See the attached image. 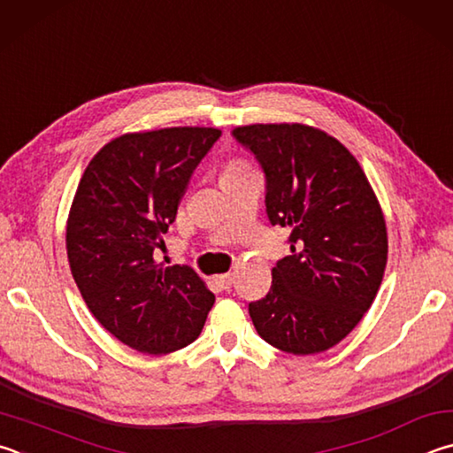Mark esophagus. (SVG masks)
<instances>
[{
  "label": "esophagus",
  "mask_w": 453,
  "mask_h": 453,
  "mask_svg": "<svg viewBox=\"0 0 453 453\" xmlns=\"http://www.w3.org/2000/svg\"><path fill=\"white\" fill-rule=\"evenodd\" d=\"M214 282H217L222 290H228V288L233 287V282H234V274L233 273L219 274V276H214Z\"/></svg>",
  "instance_id": "1"
}]
</instances>
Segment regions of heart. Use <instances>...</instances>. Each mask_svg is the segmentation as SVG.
<instances>
[{"label":"heart","instance_id":"b5f03b06","mask_svg":"<svg viewBox=\"0 0 453 453\" xmlns=\"http://www.w3.org/2000/svg\"><path fill=\"white\" fill-rule=\"evenodd\" d=\"M239 166H241V165H236V163H233L231 166H228V169H239Z\"/></svg>","mask_w":453,"mask_h":453}]
</instances>
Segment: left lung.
Returning <instances> with one entry per match:
<instances>
[{
	"mask_svg": "<svg viewBox=\"0 0 453 453\" xmlns=\"http://www.w3.org/2000/svg\"><path fill=\"white\" fill-rule=\"evenodd\" d=\"M266 177V214L290 228L271 292L249 304L258 336L308 356L336 346L374 303L388 260L380 203L338 139L300 123L236 127Z\"/></svg>",
	"mask_w": 453,
	"mask_h": 453,
	"instance_id": "left-lung-1",
	"label": "left lung"
}]
</instances>
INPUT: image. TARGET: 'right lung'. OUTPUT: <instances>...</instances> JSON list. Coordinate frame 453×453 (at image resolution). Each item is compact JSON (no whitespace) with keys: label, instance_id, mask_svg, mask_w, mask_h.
<instances>
[{"label":"right lung","instance_id":"1","mask_svg":"<svg viewBox=\"0 0 453 453\" xmlns=\"http://www.w3.org/2000/svg\"><path fill=\"white\" fill-rule=\"evenodd\" d=\"M212 127L127 133L87 165L67 219L71 274L91 314L123 344L169 354L195 342L214 295L190 266L157 265Z\"/></svg>","mask_w":453,"mask_h":453}]
</instances>
